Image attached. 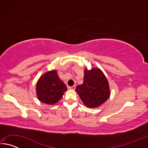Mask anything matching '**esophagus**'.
<instances>
[{
    "mask_svg": "<svg viewBox=\"0 0 148 148\" xmlns=\"http://www.w3.org/2000/svg\"><path fill=\"white\" fill-rule=\"evenodd\" d=\"M70 89H72V90H74L75 89H76V86H72V87H69Z\"/></svg>",
    "mask_w": 148,
    "mask_h": 148,
    "instance_id": "obj_1",
    "label": "esophagus"
}]
</instances>
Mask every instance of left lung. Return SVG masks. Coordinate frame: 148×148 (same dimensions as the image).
<instances>
[{
  "mask_svg": "<svg viewBox=\"0 0 148 148\" xmlns=\"http://www.w3.org/2000/svg\"><path fill=\"white\" fill-rule=\"evenodd\" d=\"M76 91L84 104L89 108L101 106L110 95L108 82L99 69H85L84 83L76 87Z\"/></svg>",
  "mask_w": 148,
  "mask_h": 148,
  "instance_id": "8db88e82",
  "label": "left lung"
}]
</instances>
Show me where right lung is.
<instances>
[{
    "label": "right lung",
    "mask_w": 148,
    "mask_h": 148,
    "mask_svg": "<svg viewBox=\"0 0 148 148\" xmlns=\"http://www.w3.org/2000/svg\"><path fill=\"white\" fill-rule=\"evenodd\" d=\"M67 87L61 81L57 71L46 72L40 77L36 84V94L42 102L53 104L58 102L66 91Z\"/></svg>",
    "instance_id": "obj_1"
}]
</instances>
